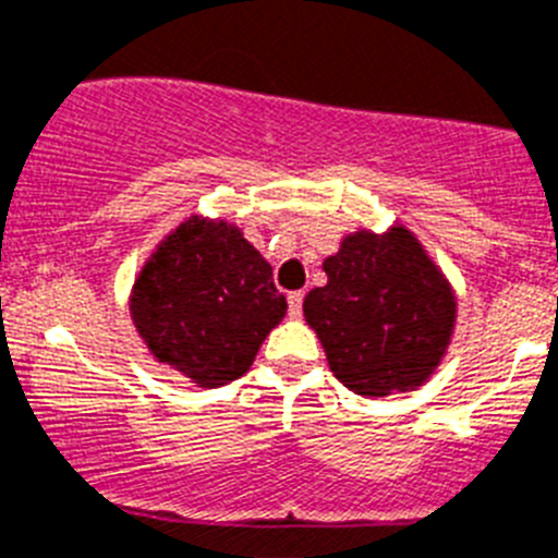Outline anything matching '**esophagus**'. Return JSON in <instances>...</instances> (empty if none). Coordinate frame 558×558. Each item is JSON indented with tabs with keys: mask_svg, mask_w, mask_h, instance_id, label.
Listing matches in <instances>:
<instances>
[{
	"mask_svg": "<svg viewBox=\"0 0 558 558\" xmlns=\"http://www.w3.org/2000/svg\"><path fill=\"white\" fill-rule=\"evenodd\" d=\"M303 314V291H291L289 294V316L291 319H298Z\"/></svg>",
	"mask_w": 558,
	"mask_h": 558,
	"instance_id": "34e87169",
	"label": "esophagus"
}]
</instances>
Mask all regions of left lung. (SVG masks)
<instances>
[{
    "mask_svg": "<svg viewBox=\"0 0 558 558\" xmlns=\"http://www.w3.org/2000/svg\"><path fill=\"white\" fill-rule=\"evenodd\" d=\"M328 283L305 294L303 314L330 373L361 398L428 384L456 330L448 275L405 225L355 230L323 260Z\"/></svg>",
    "mask_w": 558,
    "mask_h": 558,
    "instance_id": "8db88e82",
    "label": "left lung"
}]
</instances>
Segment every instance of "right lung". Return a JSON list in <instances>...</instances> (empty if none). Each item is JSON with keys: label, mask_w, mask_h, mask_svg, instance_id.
<instances>
[{"label": "right lung", "mask_w": 558, "mask_h": 558, "mask_svg": "<svg viewBox=\"0 0 558 558\" xmlns=\"http://www.w3.org/2000/svg\"><path fill=\"white\" fill-rule=\"evenodd\" d=\"M283 316L269 260L239 225L203 214L155 244L130 289L149 355L203 389L242 378Z\"/></svg>", "instance_id": "add662e5"}]
</instances>
